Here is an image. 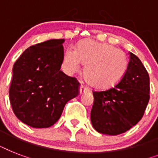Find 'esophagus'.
<instances>
[{"label": "esophagus", "mask_w": 158, "mask_h": 158, "mask_svg": "<svg viewBox=\"0 0 158 158\" xmlns=\"http://www.w3.org/2000/svg\"><path fill=\"white\" fill-rule=\"evenodd\" d=\"M89 91H90V89H89V88H87V87L84 86V85H81L80 88H79V94H84V93H87V92Z\"/></svg>", "instance_id": "obj_1"}]
</instances>
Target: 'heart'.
<instances>
[{"label": "heart", "instance_id": "obj_1", "mask_svg": "<svg viewBox=\"0 0 158 158\" xmlns=\"http://www.w3.org/2000/svg\"><path fill=\"white\" fill-rule=\"evenodd\" d=\"M63 62L69 73L79 71L81 63L85 64L84 74L87 82L100 89L117 84L128 68L126 56L120 49L93 40L83 42L75 51L68 48Z\"/></svg>", "mask_w": 158, "mask_h": 158}]
</instances>
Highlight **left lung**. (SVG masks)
Listing matches in <instances>:
<instances>
[{"instance_id":"left-lung-1","label":"left lung","mask_w":158,"mask_h":158,"mask_svg":"<svg viewBox=\"0 0 158 158\" xmlns=\"http://www.w3.org/2000/svg\"><path fill=\"white\" fill-rule=\"evenodd\" d=\"M149 93L148 73L139 57L130 52V62L123 79L110 89L93 92L92 125L104 135L126 132L142 119Z\"/></svg>"}]
</instances>
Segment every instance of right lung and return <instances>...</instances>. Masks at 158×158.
Returning a JSON list of instances; mask_svg holds the SVG:
<instances>
[{"instance_id":"obj_1","label":"right lung","mask_w":158,"mask_h":158,"mask_svg":"<svg viewBox=\"0 0 158 158\" xmlns=\"http://www.w3.org/2000/svg\"><path fill=\"white\" fill-rule=\"evenodd\" d=\"M64 42L51 39L31 46L14 64L10 101L17 118L31 127L54 125L67 102L79 94L76 78L60 70Z\"/></svg>"}]
</instances>
